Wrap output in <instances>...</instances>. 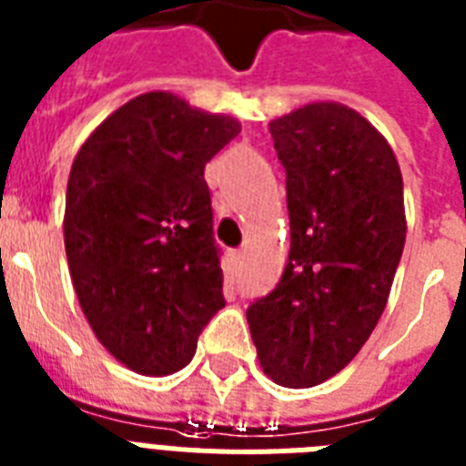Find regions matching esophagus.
<instances>
[{"label": "esophagus", "instance_id": "1", "mask_svg": "<svg viewBox=\"0 0 466 466\" xmlns=\"http://www.w3.org/2000/svg\"><path fill=\"white\" fill-rule=\"evenodd\" d=\"M229 256H232L234 263H241V260H244V251H232Z\"/></svg>", "mask_w": 466, "mask_h": 466}]
</instances>
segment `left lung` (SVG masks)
Here are the masks:
<instances>
[{
    "mask_svg": "<svg viewBox=\"0 0 466 466\" xmlns=\"http://www.w3.org/2000/svg\"><path fill=\"white\" fill-rule=\"evenodd\" d=\"M270 134L292 251L246 320L260 369L313 388L357 357L383 316L407 239L402 172L385 136L342 102H309L272 119Z\"/></svg>",
    "mask_w": 466,
    "mask_h": 466,
    "instance_id": "8db88e82",
    "label": "left lung"
}]
</instances>
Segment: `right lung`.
<instances>
[{
    "instance_id": "right-lung-1",
    "label": "right lung",
    "mask_w": 466,
    "mask_h": 466,
    "mask_svg": "<svg viewBox=\"0 0 466 466\" xmlns=\"http://www.w3.org/2000/svg\"><path fill=\"white\" fill-rule=\"evenodd\" d=\"M239 131L234 116L150 90L76 153L64 210L71 282L102 347L141 376L184 369L225 306L203 172Z\"/></svg>"
}]
</instances>
